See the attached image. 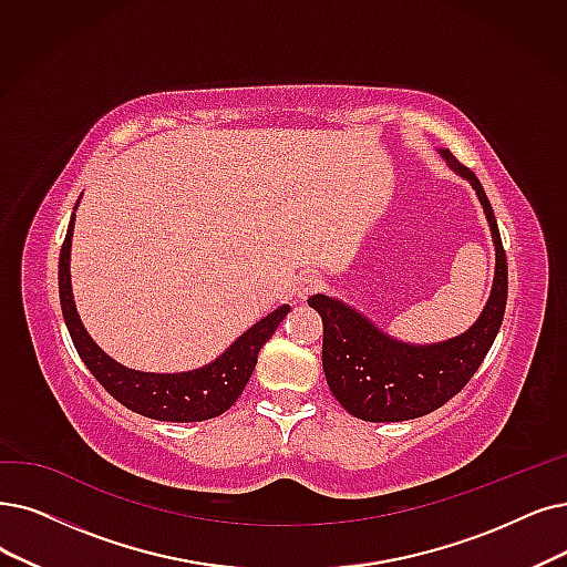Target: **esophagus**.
Wrapping results in <instances>:
<instances>
[{"label":"esophagus","instance_id":"obj_1","mask_svg":"<svg viewBox=\"0 0 567 567\" xmlns=\"http://www.w3.org/2000/svg\"><path fill=\"white\" fill-rule=\"evenodd\" d=\"M323 288V279L319 275H313V271H305L296 279V286H292V292H296L298 300H307L309 296H313L316 290Z\"/></svg>","mask_w":567,"mask_h":567}]
</instances>
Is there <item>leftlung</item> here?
Instances as JSON below:
<instances>
[{
	"label": "left lung",
	"mask_w": 567,
	"mask_h": 567,
	"mask_svg": "<svg viewBox=\"0 0 567 567\" xmlns=\"http://www.w3.org/2000/svg\"><path fill=\"white\" fill-rule=\"evenodd\" d=\"M449 169L477 193L493 246L495 275L491 296L465 332L435 344H410L383 332L351 305L316 292L307 302L323 319V372L337 402L349 414L372 423L410 421L435 412L480 370L501 330L507 305V258L491 202L472 169L440 148Z\"/></svg>",
	"instance_id": "left-lung-1"
}]
</instances>
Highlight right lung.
<instances>
[{"label": "right lung", "instance_id": "obj_1", "mask_svg": "<svg viewBox=\"0 0 567 567\" xmlns=\"http://www.w3.org/2000/svg\"><path fill=\"white\" fill-rule=\"evenodd\" d=\"M79 205V202H76ZM76 209V207H74ZM72 235H74V214L66 228V237L60 251L58 265V284H60V305L66 330L72 334V342L90 370L102 386L116 398L127 410L137 412L148 419L172 421V423H193L207 421L228 412L241 395L244 386L251 379L258 353L267 339L275 334L277 326L286 319L290 305H281L269 311L265 319L254 323L244 334L225 349L209 365H202L188 372H140L121 365L118 360L106 355L87 334L76 311L72 275H70V256H72Z\"/></svg>", "mask_w": 567, "mask_h": 567}]
</instances>
